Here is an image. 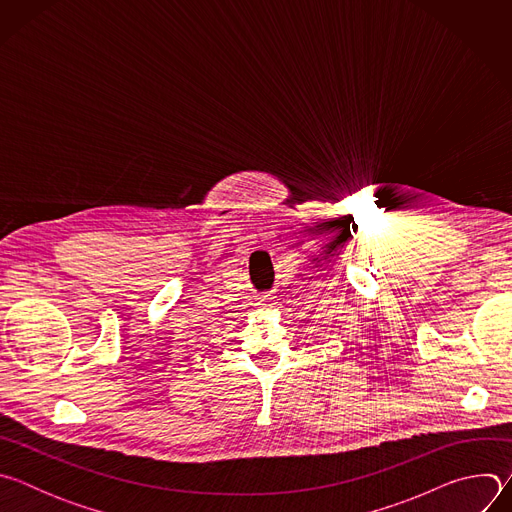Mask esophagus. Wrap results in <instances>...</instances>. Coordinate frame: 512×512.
<instances>
[{"mask_svg":"<svg viewBox=\"0 0 512 512\" xmlns=\"http://www.w3.org/2000/svg\"><path fill=\"white\" fill-rule=\"evenodd\" d=\"M259 300V306H273V296H269V294H265V296H261V298H257Z\"/></svg>","mask_w":512,"mask_h":512,"instance_id":"esophagus-1","label":"esophagus"}]
</instances>
